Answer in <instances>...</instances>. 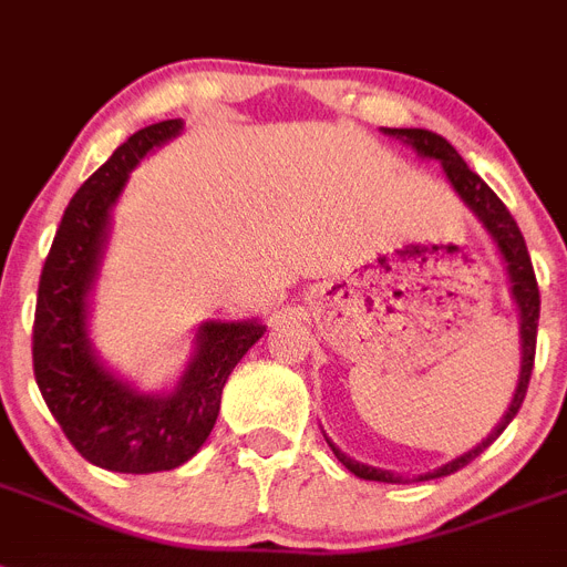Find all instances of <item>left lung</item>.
<instances>
[{"label": "left lung", "instance_id": "left-lung-1", "mask_svg": "<svg viewBox=\"0 0 567 567\" xmlns=\"http://www.w3.org/2000/svg\"><path fill=\"white\" fill-rule=\"evenodd\" d=\"M389 137H398L403 141L406 146L423 155V158H435L441 161V166L446 169L450 175V184L455 187V193L467 202L470 210L475 216L482 218L484 227L489 230V236L496 239L498 250H502L504 261H507V274H511V282H513V297H516V306H518V317H522V374H518V386L516 394H513V403L511 409L504 412L502 423H498L496 430L489 432L484 437L482 444L464 453L461 458L450 461L444 467H437L435 473H426L421 475V482H430V478H441V475H450V473H458L461 467H467L470 461L475 455H482L504 430H507V423L516 417L518 406L525 401L527 394V383H530V374H534V357H536V326H539V285H536V274H534V265H530V254H527V245H525V236L518 230L516 218L511 216V210L504 207L502 198H498L493 189L484 184L478 175L464 164L458 152L453 146L446 144L444 137L435 135V132H426V130H386ZM331 444V441H328ZM337 461H340L342 467L351 470L357 478H365V482H386V484H401L403 478L401 475H392L386 470H374V467H365L360 461H351L349 455H342L334 444Z\"/></svg>", "mask_w": 567, "mask_h": 567}]
</instances>
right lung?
<instances>
[{
	"label": "right lung",
	"instance_id": "add662e5",
	"mask_svg": "<svg viewBox=\"0 0 567 567\" xmlns=\"http://www.w3.org/2000/svg\"><path fill=\"white\" fill-rule=\"evenodd\" d=\"M181 132V121L135 132L74 193L42 265L33 313V378L71 446L112 473H161L193 458L221 406V389L247 349L265 334L259 322H204L198 351L166 398L132 392L94 360L85 337V297L97 274L109 210L132 166Z\"/></svg>",
	"mask_w": 567,
	"mask_h": 567
}]
</instances>
